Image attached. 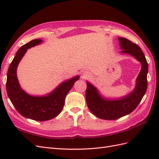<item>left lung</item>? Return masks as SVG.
<instances>
[{"mask_svg":"<svg viewBox=\"0 0 159 159\" xmlns=\"http://www.w3.org/2000/svg\"><path fill=\"white\" fill-rule=\"evenodd\" d=\"M122 54L133 56L141 64V70L136 80L134 90L119 99L103 98L98 89L88 81L85 92L86 102L90 111L96 117L105 120H115L131 113L141 102L147 89L148 63L141 48L127 38L119 37Z\"/></svg>","mask_w":159,"mask_h":159,"instance_id":"1","label":"left lung"}]
</instances>
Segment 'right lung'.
<instances>
[{"mask_svg": "<svg viewBox=\"0 0 159 159\" xmlns=\"http://www.w3.org/2000/svg\"><path fill=\"white\" fill-rule=\"evenodd\" d=\"M42 42L41 39L33 40L17 51L8 68L7 80V94L14 107L23 117L38 121L50 120L60 114L64 107L66 95L80 78L77 75L63 81L52 92L44 96H33L25 92L18 82L17 67L27 50Z\"/></svg>", "mask_w": 159, "mask_h": 159, "instance_id": "right-lung-1", "label": "right lung"}]
</instances>
